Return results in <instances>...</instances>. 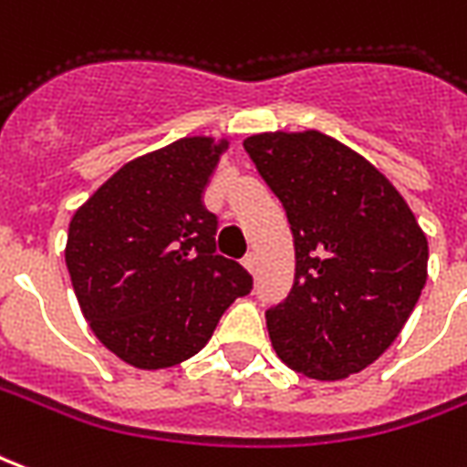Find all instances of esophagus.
Instances as JSON below:
<instances>
[{"instance_id":"34e87169","label":"esophagus","mask_w":467,"mask_h":467,"mask_svg":"<svg viewBox=\"0 0 467 467\" xmlns=\"http://www.w3.org/2000/svg\"><path fill=\"white\" fill-rule=\"evenodd\" d=\"M243 265L247 267V272H252V275H254V267H257V257H254V254L250 252V254H244Z\"/></svg>"}]
</instances>
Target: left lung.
Segmentation results:
<instances>
[{"label":"left lung","mask_w":467,"mask_h":467,"mask_svg":"<svg viewBox=\"0 0 467 467\" xmlns=\"http://www.w3.org/2000/svg\"><path fill=\"white\" fill-rule=\"evenodd\" d=\"M295 237V285L267 309L277 357L317 381L374 364L428 277V240L389 178L319 130L244 140Z\"/></svg>","instance_id":"1"}]
</instances>
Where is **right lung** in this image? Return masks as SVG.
<instances>
[{"instance_id":"right-lung-1","label":"right lung","mask_w":467,"mask_h":467,"mask_svg":"<svg viewBox=\"0 0 467 467\" xmlns=\"http://www.w3.org/2000/svg\"><path fill=\"white\" fill-rule=\"evenodd\" d=\"M227 140L192 136L113 172L68 224L67 267L103 347L136 368H168L205 347L250 272L215 252L202 192Z\"/></svg>"}]
</instances>
